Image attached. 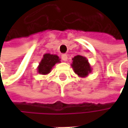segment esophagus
<instances>
[{
    "mask_svg": "<svg viewBox=\"0 0 128 128\" xmlns=\"http://www.w3.org/2000/svg\"><path fill=\"white\" fill-rule=\"evenodd\" d=\"M62 59L64 62H66V60H67V56L66 54H62Z\"/></svg>",
    "mask_w": 128,
    "mask_h": 128,
    "instance_id": "esophagus-1",
    "label": "esophagus"
}]
</instances>
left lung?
Here are the masks:
<instances>
[{"label": "left lung", "instance_id": "8db88e82", "mask_svg": "<svg viewBox=\"0 0 128 128\" xmlns=\"http://www.w3.org/2000/svg\"><path fill=\"white\" fill-rule=\"evenodd\" d=\"M71 66L75 72L79 77H87L92 72V68L88 58L82 56H76L72 58Z\"/></svg>", "mask_w": 128, "mask_h": 128}]
</instances>
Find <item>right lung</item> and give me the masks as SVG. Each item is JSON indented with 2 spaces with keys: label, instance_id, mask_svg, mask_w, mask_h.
Instances as JSON below:
<instances>
[{
  "label": "right lung",
  "instance_id": "1",
  "mask_svg": "<svg viewBox=\"0 0 128 128\" xmlns=\"http://www.w3.org/2000/svg\"><path fill=\"white\" fill-rule=\"evenodd\" d=\"M60 62V58L57 55L46 53L43 56V58L38 66V72L41 75H47L51 72V70L56 64Z\"/></svg>",
  "mask_w": 128,
  "mask_h": 128
}]
</instances>
